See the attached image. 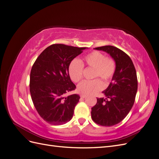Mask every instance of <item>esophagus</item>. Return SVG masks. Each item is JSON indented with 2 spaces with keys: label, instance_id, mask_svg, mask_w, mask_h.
<instances>
[{
  "label": "esophagus",
  "instance_id": "esophagus-1",
  "mask_svg": "<svg viewBox=\"0 0 159 159\" xmlns=\"http://www.w3.org/2000/svg\"><path fill=\"white\" fill-rule=\"evenodd\" d=\"M80 97H81V98H86V95H83V94H81V95H80Z\"/></svg>",
  "mask_w": 159,
  "mask_h": 159
}]
</instances>
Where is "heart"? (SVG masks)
Returning a JSON list of instances; mask_svg holds the SVG:
<instances>
[{"instance_id": "1", "label": "heart", "mask_w": 159, "mask_h": 159, "mask_svg": "<svg viewBox=\"0 0 159 159\" xmlns=\"http://www.w3.org/2000/svg\"><path fill=\"white\" fill-rule=\"evenodd\" d=\"M83 64L88 68L94 69L93 78H101L105 84H107L113 78L115 71V61L99 52L94 51L85 55L82 60ZM80 61L74 59L71 61L68 68V73L71 80L78 82L82 78L84 66ZM103 88L102 81L99 80L84 81L78 85L77 89L83 95H92Z\"/></svg>"}]
</instances>
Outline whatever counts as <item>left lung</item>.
Here are the masks:
<instances>
[{"mask_svg": "<svg viewBox=\"0 0 159 159\" xmlns=\"http://www.w3.org/2000/svg\"><path fill=\"white\" fill-rule=\"evenodd\" d=\"M107 53L115 62V71L107 88L106 98H97L91 108V118L100 125L110 127L123 120L131 111L137 91V77L130 57L117 48L105 46L94 48Z\"/></svg>", "mask_w": 159, "mask_h": 159, "instance_id": "obj_1", "label": "left lung"}]
</instances>
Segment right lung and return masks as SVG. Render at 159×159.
Wrapping results in <instances>:
<instances>
[{"label":"right lung","mask_w":159,"mask_h":159,"mask_svg":"<svg viewBox=\"0 0 159 159\" xmlns=\"http://www.w3.org/2000/svg\"><path fill=\"white\" fill-rule=\"evenodd\" d=\"M88 48L52 44L43 51L34 64L30 76V92L40 117L51 125L70 121L80 95L66 96L75 89L68 73L71 61Z\"/></svg>","instance_id":"1"}]
</instances>
